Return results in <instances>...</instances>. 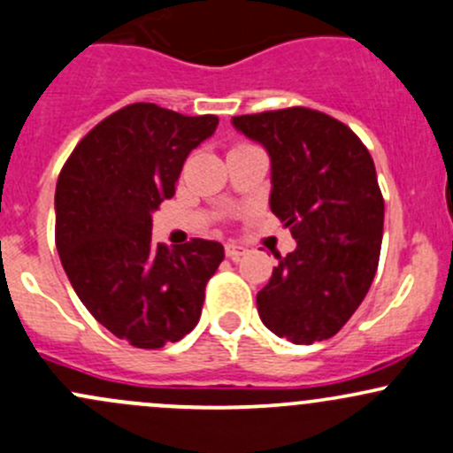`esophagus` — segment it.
Wrapping results in <instances>:
<instances>
[{
    "label": "esophagus",
    "instance_id": "esophagus-1",
    "mask_svg": "<svg viewBox=\"0 0 453 453\" xmlns=\"http://www.w3.org/2000/svg\"><path fill=\"white\" fill-rule=\"evenodd\" d=\"M245 254H247V247L236 245V242H227V245H226V256H227V258H230V260H234V263H239V260H241Z\"/></svg>",
    "mask_w": 453,
    "mask_h": 453
}]
</instances>
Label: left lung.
I'll return each mask as SVG.
<instances>
[{"label":"left lung","mask_w":453,"mask_h":453,"mask_svg":"<svg viewBox=\"0 0 453 453\" xmlns=\"http://www.w3.org/2000/svg\"><path fill=\"white\" fill-rule=\"evenodd\" d=\"M271 158V212L297 241L256 295L280 339H332L369 293L378 271L384 199L369 150L330 114L284 108L232 117Z\"/></svg>","instance_id":"1"}]
</instances>
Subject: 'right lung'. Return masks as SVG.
I'll use <instances>...</instances> for the list:
<instances>
[{
  "instance_id": "add662e5",
  "label": "right lung",
  "mask_w": 453,
  "mask_h": 453,
  "mask_svg": "<svg viewBox=\"0 0 453 453\" xmlns=\"http://www.w3.org/2000/svg\"><path fill=\"white\" fill-rule=\"evenodd\" d=\"M214 114L156 104L112 112L75 145L56 184V247L87 311L141 349L187 336L223 260L217 241H151V212L175 195L184 160L214 134Z\"/></svg>"
}]
</instances>
